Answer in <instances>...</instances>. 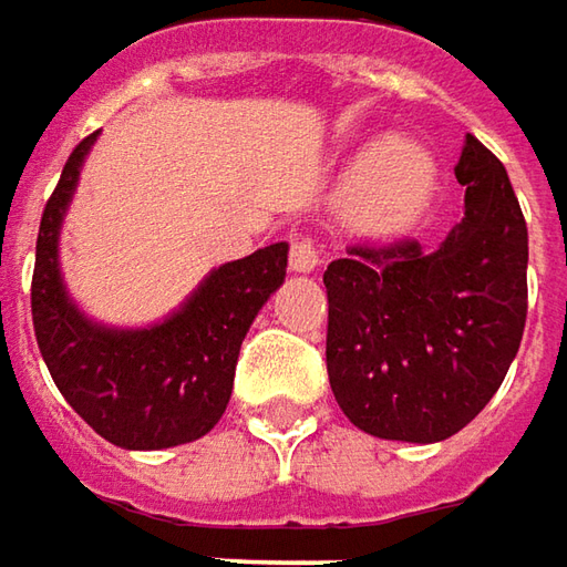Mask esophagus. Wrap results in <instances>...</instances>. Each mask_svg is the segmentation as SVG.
Instances as JSON below:
<instances>
[{"mask_svg":"<svg viewBox=\"0 0 567 567\" xmlns=\"http://www.w3.org/2000/svg\"><path fill=\"white\" fill-rule=\"evenodd\" d=\"M288 262H291L295 272H313V269L320 266V247L313 244V237H295V240H291Z\"/></svg>","mask_w":567,"mask_h":567,"instance_id":"esophagus-1","label":"esophagus"}]
</instances>
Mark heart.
<instances>
[{
	"mask_svg": "<svg viewBox=\"0 0 567 567\" xmlns=\"http://www.w3.org/2000/svg\"><path fill=\"white\" fill-rule=\"evenodd\" d=\"M434 161L406 136L378 138L346 186V215L361 235H400L425 212L434 193Z\"/></svg>",
	"mask_w": 567,
	"mask_h": 567,
	"instance_id": "heart-1",
	"label": "heart"
}]
</instances>
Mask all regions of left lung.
<instances>
[{"label": "left lung", "instance_id": "1", "mask_svg": "<svg viewBox=\"0 0 567 567\" xmlns=\"http://www.w3.org/2000/svg\"><path fill=\"white\" fill-rule=\"evenodd\" d=\"M466 209L437 247L352 244L323 272L332 396L355 429L434 444L466 429L520 349L527 221L476 136L454 167Z\"/></svg>", "mask_w": 567, "mask_h": 567}]
</instances>
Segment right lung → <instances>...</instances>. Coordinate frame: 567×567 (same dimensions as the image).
Masks as SVG:
<instances>
[{"label":"right lung","mask_w":567,"mask_h":567,"mask_svg":"<svg viewBox=\"0 0 567 567\" xmlns=\"http://www.w3.org/2000/svg\"><path fill=\"white\" fill-rule=\"evenodd\" d=\"M91 133L69 155L40 218L31 313L40 355L65 403L104 441L126 451L189 444L215 429L235 386L240 342L285 282L288 244L212 269L181 310L145 330L85 317L60 272V228L79 184Z\"/></svg>","instance_id":"obj_1"}]
</instances>
